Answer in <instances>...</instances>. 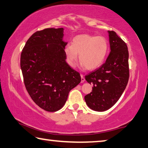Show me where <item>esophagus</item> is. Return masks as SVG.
<instances>
[{
    "instance_id": "esophagus-1",
    "label": "esophagus",
    "mask_w": 148,
    "mask_h": 148,
    "mask_svg": "<svg viewBox=\"0 0 148 148\" xmlns=\"http://www.w3.org/2000/svg\"><path fill=\"white\" fill-rule=\"evenodd\" d=\"M80 76H81V82L83 83L85 81V78H84V76L83 74H81Z\"/></svg>"
}]
</instances>
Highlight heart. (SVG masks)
Listing matches in <instances>:
<instances>
[{"instance_id":"obj_1","label":"heart","mask_w":148,"mask_h":148,"mask_svg":"<svg viewBox=\"0 0 148 148\" xmlns=\"http://www.w3.org/2000/svg\"><path fill=\"white\" fill-rule=\"evenodd\" d=\"M64 51L67 61L71 66H74L78 53L82 65L85 66L86 69L92 70L104 62L109 51V43L103 36L82 34L74 37L72 45L66 46Z\"/></svg>"}]
</instances>
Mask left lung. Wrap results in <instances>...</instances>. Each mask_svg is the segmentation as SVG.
<instances>
[{
    "label": "left lung",
    "instance_id": "8db88e82",
    "mask_svg": "<svg viewBox=\"0 0 148 148\" xmlns=\"http://www.w3.org/2000/svg\"><path fill=\"white\" fill-rule=\"evenodd\" d=\"M111 52L103 64L85 76L93 84L92 91L84 97L86 104L96 111H105L116 103L129 79L128 51L125 41L109 31Z\"/></svg>",
    "mask_w": 148,
    "mask_h": 148
}]
</instances>
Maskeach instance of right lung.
Masks as SVG:
<instances>
[{"instance_id":"add662e5","label":"right lung","mask_w":148,"mask_h":148,"mask_svg":"<svg viewBox=\"0 0 148 148\" xmlns=\"http://www.w3.org/2000/svg\"><path fill=\"white\" fill-rule=\"evenodd\" d=\"M64 29L47 28L28 39L20 57L25 88L32 100L49 112L64 106L70 91L81 82L79 72L66 62ZM48 44V46L46 45Z\"/></svg>"}]
</instances>
